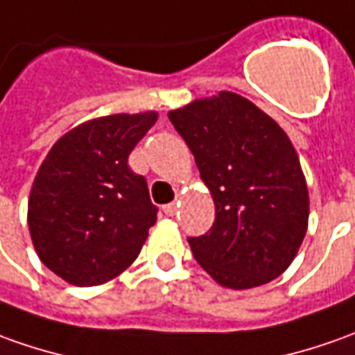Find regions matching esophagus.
<instances>
[{
	"label": "esophagus",
	"mask_w": 355,
	"mask_h": 355,
	"mask_svg": "<svg viewBox=\"0 0 355 355\" xmlns=\"http://www.w3.org/2000/svg\"><path fill=\"white\" fill-rule=\"evenodd\" d=\"M163 211H165L167 216H175V214H177V202H171V204H167V206L163 208Z\"/></svg>",
	"instance_id": "1"
}]
</instances>
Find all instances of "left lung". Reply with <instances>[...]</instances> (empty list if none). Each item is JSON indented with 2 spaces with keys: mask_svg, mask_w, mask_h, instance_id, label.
Instances as JSON below:
<instances>
[{
  "mask_svg": "<svg viewBox=\"0 0 355 355\" xmlns=\"http://www.w3.org/2000/svg\"><path fill=\"white\" fill-rule=\"evenodd\" d=\"M216 204L206 235L188 237L198 264L223 288L268 284L295 259L309 192L288 134L229 91L168 112Z\"/></svg>",
  "mask_w": 355,
  "mask_h": 355,
  "instance_id": "obj_1",
  "label": "left lung"
}]
</instances>
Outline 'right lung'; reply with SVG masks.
<instances>
[{
  "label": "right lung",
  "mask_w": 355,
  "mask_h": 355,
  "mask_svg": "<svg viewBox=\"0 0 355 355\" xmlns=\"http://www.w3.org/2000/svg\"><path fill=\"white\" fill-rule=\"evenodd\" d=\"M157 112L89 120L60 137L36 173L28 231L38 259L73 286L116 278L157 221L146 178L128 157Z\"/></svg>",
  "instance_id": "1"
}]
</instances>
